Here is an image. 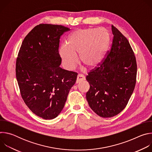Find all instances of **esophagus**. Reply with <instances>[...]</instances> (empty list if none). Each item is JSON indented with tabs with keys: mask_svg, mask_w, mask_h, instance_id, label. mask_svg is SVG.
Segmentation results:
<instances>
[{
	"mask_svg": "<svg viewBox=\"0 0 152 152\" xmlns=\"http://www.w3.org/2000/svg\"><path fill=\"white\" fill-rule=\"evenodd\" d=\"M85 80V77L84 75H82V74H79L77 75V79H76V83H79L80 82H81L82 80Z\"/></svg>",
	"mask_w": 152,
	"mask_h": 152,
	"instance_id": "obj_1",
	"label": "esophagus"
}]
</instances>
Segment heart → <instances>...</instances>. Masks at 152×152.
<instances>
[{"label":"heart","instance_id":"heart-1","mask_svg":"<svg viewBox=\"0 0 152 152\" xmlns=\"http://www.w3.org/2000/svg\"><path fill=\"white\" fill-rule=\"evenodd\" d=\"M110 42V34L104 28L78 29L69 35L66 45L59 49L65 67L74 69L80 62L88 69H93L102 61Z\"/></svg>","mask_w":152,"mask_h":152}]
</instances>
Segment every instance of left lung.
I'll use <instances>...</instances> for the list:
<instances>
[{
	"instance_id": "left-lung-1",
	"label": "left lung",
	"mask_w": 152,
	"mask_h": 152,
	"mask_svg": "<svg viewBox=\"0 0 152 152\" xmlns=\"http://www.w3.org/2000/svg\"><path fill=\"white\" fill-rule=\"evenodd\" d=\"M112 31L110 50L86 77L90 86L86 100L91 110L103 118L113 117L124 109L137 79L136 58L129 41L114 26Z\"/></svg>"
}]
</instances>
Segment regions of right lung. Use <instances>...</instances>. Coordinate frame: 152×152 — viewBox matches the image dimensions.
<instances>
[{"label":"right lung","instance_id":"add662e5","mask_svg":"<svg viewBox=\"0 0 152 152\" xmlns=\"http://www.w3.org/2000/svg\"><path fill=\"white\" fill-rule=\"evenodd\" d=\"M70 29L62 25L39 24L24 38L16 60L15 74L24 102L45 120L62 110L77 73L61 69L59 39Z\"/></svg>","mask_w":152,"mask_h":152}]
</instances>
